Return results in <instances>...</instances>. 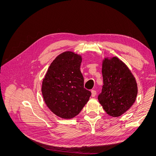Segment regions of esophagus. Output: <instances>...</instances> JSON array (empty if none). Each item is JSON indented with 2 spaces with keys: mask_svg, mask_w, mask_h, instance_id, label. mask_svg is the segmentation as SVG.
<instances>
[{
  "mask_svg": "<svg viewBox=\"0 0 156 156\" xmlns=\"http://www.w3.org/2000/svg\"><path fill=\"white\" fill-rule=\"evenodd\" d=\"M91 92H92V97H95L96 95V91L94 90H92Z\"/></svg>",
  "mask_w": 156,
  "mask_h": 156,
  "instance_id": "esophagus-1",
  "label": "esophagus"
}]
</instances>
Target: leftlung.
Listing matches in <instances>:
<instances>
[{"label": "left lung", "mask_w": 156, "mask_h": 156, "mask_svg": "<svg viewBox=\"0 0 156 156\" xmlns=\"http://www.w3.org/2000/svg\"><path fill=\"white\" fill-rule=\"evenodd\" d=\"M103 85L98 100L107 114L118 117L136 100L138 88L135 78L119 58H105L102 64Z\"/></svg>", "instance_id": "obj_1"}]
</instances>
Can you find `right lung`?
Returning a JSON list of instances; mask_svg holds the SVG:
<instances>
[{"label": "right lung", "instance_id": "1", "mask_svg": "<svg viewBox=\"0 0 156 156\" xmlns=\"http://www.w3.org/2000/svg\"><path fill=\"white\" fill-rule=\"evenodd\" d=\"M81 62V55L64 52L52 62L42 82L45 104L62 119H70L79 115L91 96L84 88Z\"/></svg>", "mask_w": 156, "mask_h": 156}]
</instances>
